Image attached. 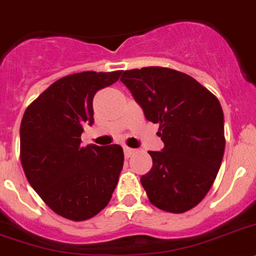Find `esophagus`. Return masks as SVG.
Listing matches in <instances>:
<instances>
[{
  "instance_id": "1",
  "label": "esophagus",
  "mask_w": 256,
  "mask_h": 256,
  "mask_svg": "<svg viewBox=\"0 0 256 256\" xmlns=\"http://www.w3.org/2000/svg\"><path fill=\"white\" fill-rule=\"evenodd\" d=\"M135 152V150H132V148H128V147H124V154L126 158H130L132 154Z\"/></svg>"
}]
</instances>
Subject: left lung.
<instances>
[{
  "label": "left lung",
  "instance_id": "obj_1",
  "mask_svg": "<svg viewBox=\"0 0 256 256\" xmlns=\"http://www.w3.org/2000/svg\"><path fill=\"white\" fill-rule=\"evenodd\" d=\"M121 82L160 124L161 151H150L151 170L140 177L152 204L182 214L207 195L224 156V113L218 98L190 75L166 68H134Z\"/></svg>",
  "mask_w": 256,
  "mask_h": 256
}]
</instances>
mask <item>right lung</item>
I'll return each mask as SVG.
<instances>
[{
	"label": "right lung",
	"mask_w": 256,
	"mask_h": 256,
	"mask_svg": "<svg viewBox=\"0 0 256 256\" xmlns=\"http://www.w3.org/2000/svg\"><path fill=\"white\" fill-rule=\"evenodd\" d=\"M122 72H83L49 86L26 109L20 161L32 188L56 214L72 221L108 206L124 166L121 146L80 147L84 124H94L92 102Z\"/></svg>",
	"instance_id": "obj_1"
}]
</instances>
